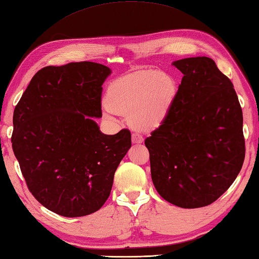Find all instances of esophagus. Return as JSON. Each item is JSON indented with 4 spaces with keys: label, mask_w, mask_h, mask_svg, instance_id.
Listing matches in <instances>:
<instances>
[{
    "label": "esophagus",
    "mask_w": 259,
    "mask_h": 259,
    "mask_svg": "<svg viewBox=\"0 0 259 259\" xmlns=\"http://www.w3.org/2000/svg\"><path fill=\"white\" fill-rule=\"evenodd\" d=\"M132 141H133L134 144H141L143 142V136L139 133H133L132 134Z\"/></svg>",
    "instance_id": "esophagus-1"
}]
</instances>
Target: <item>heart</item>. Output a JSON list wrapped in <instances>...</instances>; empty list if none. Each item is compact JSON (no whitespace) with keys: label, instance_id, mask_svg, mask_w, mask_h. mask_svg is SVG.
<instances>
[{"label":"heart","instance_id":"heart-1","mask_svg":"<svg viewBox=\"0 0 259 259\" xmlns=\"http://www.w3.org/2000/svg\"><path fill=\"white\" fill-rule=\"evenodd\" d=\"M176 94V83L168 74L143 71L114 82L106 104L114 113L130 115L140 130L156 127L167 115Z\"/></svg>","mask_w":259,"mask_h":259}]
</instances>
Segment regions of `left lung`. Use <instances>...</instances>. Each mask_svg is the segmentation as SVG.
<instances>
[{"mask_svg": "<svg viewBox=\"0 0 259 259\" xmlns=\"http://www.w3.org/2000/svg\"><path fill=\"white\" fill-rule=\"evenodd\" d=\"M183 73L169 111L145 140L158 194L182 208L214 203L245 158L243 112L234 85L209 57L173 62Z\"/></svg>", "mask_w": 259, "mask_h": 259, "instance_id": "8db88e82", "label": "left lung"}]
</instances>
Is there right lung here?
<instances>
[{"label":"right lung","instance_id":"obj_1","mask_svg":"<svg viewBox=\"0 0 259 259\" xmlns=\"http://www.w3.org/2000/svg\"><path fill=\"white\" fill-rule=\"evenodd\" d=\"M105 65L75 62L47 66L14 108L12 147L26 185L44 207L65 217L99 210L132 145L131 132L105 135L102 117Z\"/></svg>","mask_w":259,"mask_h":259}]
</instances>
